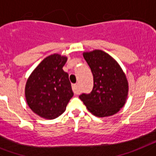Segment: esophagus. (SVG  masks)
Listing matches in <instances>:
<instances>
[{
	"mask_svg": "<svg viewBox=\"0 0 156 156\" xmlns=\"http://www.w3.org/2000/svg\"><path fill=\"white\" fill-rule=\"evenodd\" d=\"M72 90L74 94H78L79 93V88H78V84H73L72 85Z\"/></svg>",
	"mask_w": 156,
	"mask_h": 156,
	"instance_id": "34e87169",
	"label": "esophagus"
}]
</instances>
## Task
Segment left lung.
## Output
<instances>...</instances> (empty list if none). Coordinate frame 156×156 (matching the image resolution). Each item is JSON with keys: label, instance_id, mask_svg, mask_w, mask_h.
Here are the masks:
<instances>
[{"label": "left lung", "instance_id": "left-lung-1", "mask_svg": "<svg viewBox=\"0 0 156 156\" xmlns=\"http://www.w3.org/2000/svg\"><path fill=\"white\" fill-rule=\"evenodd\" d=\"M83 56L93 75L89 93L79 96L88 110L98 117L115 115L125 104L128 82L117 62L101 50L85 52Z\"/></svg>", "mask_w": 156, "mask_h": 156}]
</instances>
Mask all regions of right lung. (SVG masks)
<instances>
[{
    "label": "right lung",
    "instance_id": "1",
    "mask_svg": "<svg viewBox=\"0 0 156 156\" xmlns=\"http://www.w3.org/2000/svg\"><path fill=\"white\" fill-rule=\"evenodd\" d=\"M67 57L59 54L44 59L28 78L25 94L30 108L41 117L57 118L73 97L69 75L63 67Z\"/></svg>",
    "mask_w": 156,
    "mask_h": 156
}]
</instances>
